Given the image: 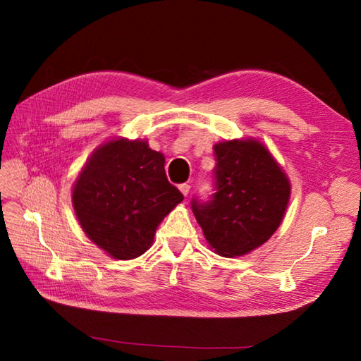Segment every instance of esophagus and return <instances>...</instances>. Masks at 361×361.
<instances>
[{
	"label": "esophagus",
	"instance_id": "esophagus-1",
	"mask_svg": "<svg viewBox=\"0 0 361 361\" xmlns=\"http://www.w3.org/2000/svg\"><path fill=\"white\" fill-rule=\"evenodd\" d=\"M178 189L181 190V194L186 197L189 194V190H190V185H188V183H183V185L178 186Z\"/></svg>",
	"mask_w": 361,
	"mask_h": 361
}]
</instances>
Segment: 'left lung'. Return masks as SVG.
Masks as SVG:
<instances>
[{
    "mask_svg": "<svg viewBox=\"0 0 361 361\" xmlns=\"http://www.w3.org/2000/svg\"><path fill=\"white\" fill-rule=\"evenodd\" d=\"M214 194L190 202L206 240L225 257L243 256L270 239L290 198L286 173L257 141L214 145Z\"/></svg>",
    "mask_w": 361,
    "mask_h": 361,
    "instance_id": "left-lung-1",
    "label": "left lung"
}]
</instances>
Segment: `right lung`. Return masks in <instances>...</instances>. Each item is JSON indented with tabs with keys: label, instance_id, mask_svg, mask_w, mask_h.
I'll return each instance as SVG.
<instances>
[{
	"label": "right lung",
	"instance_id": "add662e5",
	"mask_svg": "<svg viewBox=\"0 0 361 361\" xmlns=\"http://www.w3.org/2000/svg\"><path fill=\"white\" fill-rule=\"evenodd\" d=\"M164 171V157L145 141H110L83 167L73 204L83 231L114 259L149 250L157 226L183 200Z\"/></svg>",
	"mask_w": 361,
	"mask_h": 361
}]
</instances>
